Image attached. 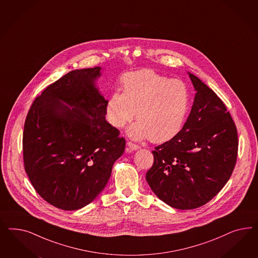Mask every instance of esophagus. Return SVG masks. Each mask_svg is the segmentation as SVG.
<instances>
[{
    "label": "esophagus",
    "instance_id": "esophagus-1",
    "mask_svg": "<svg viewBox=\"0 0 258 258\" xmlns=\"http://www.w3.org/2000/svg\"><path fill=\"white\" fill-rule=\"evenodd\" d=\"M126 146H127V149H130L131 151H133V150H137V149H139L141 148L139 145L133 144V143H132V142H128V143L126 144Z\"/></svg>",
    "mask_w": 258,
    "mask_h": 258
}]
</instances>
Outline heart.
<instances>
[{
  "label": "heart",
  "instance_id": "1",
  "mask_svg": "<svg viewBox=\"0 0 258 258\" xmlns=\"http://www.w3.org/2000/svg\"><path fill=\"white\" fill-rule=\"evenodd\" d=\"M190 106L187 85L151 70L127 74L123 93L115 92L107 102L108 121L117 128L136 119L127 131L135 140L149 138L154 143L170 140L180 133Z\"/></svg>",
  "mask_w": 258,
  "mask_h": 258
}]
</instances>
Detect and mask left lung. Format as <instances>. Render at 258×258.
<instances>
[{"label": "left lung", "instance_id": "left-lung-1", "mask_svg": "<svg viewBox=\"0 0 258 258\" xmlns=\"http://www.w3.org/2000/svg\"><path fill=\"white\" fill-rule=\"evenodd\" d=\"M196 94L181 131L152 151L146 179L154 194L173 208L201 207L226 184L236 163V126L215 92L188 73Z\"/></svg>", "mask_w": 258, "mask_h": 258}]
</instances>
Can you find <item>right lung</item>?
<instances>
[{"label": "right lung", "mask_w": 258, "mask_h": 258, "mask_svg": "<svg viewBox=\"0 0 258 258\" xmlns=\"http://www.w3.org/2000/svg\"><path fill=\"white\" fill-rule=\"evenodd\" d=\"M100 71H72L49 85L24 123L25 172L44 201L66 211L94 201L125 151V139L105 117L108 100L95 86Z\"/></svg>", "instance_id": "1"}]
</instances>
